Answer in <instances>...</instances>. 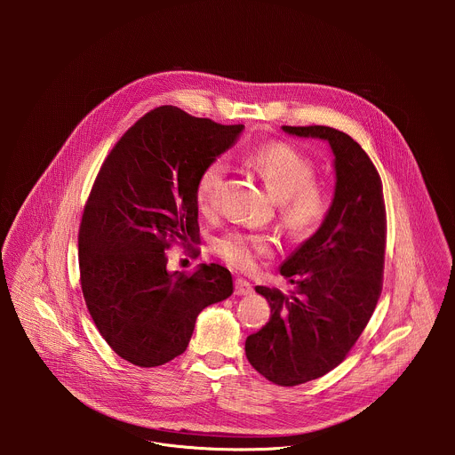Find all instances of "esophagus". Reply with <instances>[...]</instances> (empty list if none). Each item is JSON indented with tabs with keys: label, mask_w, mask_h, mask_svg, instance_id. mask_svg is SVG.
<instances>
[{
	"label": "esophagus",
	"mask_w": 455,
	"mask_h": 455,
	"mask_svg": "<svg viewBox=\"0 0 455 455\" xmlns=\"http://www.w3.org/2000/svg\"><path fill=\"white\" fill-rule=\"evenodd\" d=\"M234 286H235V295H248L251 293V284L241 277H237L234 281Z\"/></svg>",
	"instance_id": "34e87169"
}]
</instances>
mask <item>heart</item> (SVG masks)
I'll list each match as a JSON object with an SVG mask.
<instances>
[{
    "label": "heart",
    "instance_id": "1",
    "mask_svg": "<svg viewBox=\"0 0 455 455\" xmlns=\"http://www.w3.org/2000/svg\"><path fill=\"white\" fill-rule=\"evenodd\" d=\"M244 162L263 178L265 185L281 202L284 225L297 235L315 232L330 212V194L315 181L316 167L311 158L286 142H268L250 149ZM228 174L225 158L211 160L194 185V204L204 216L220 211L221 190ZM274 237L261 232L232 228L214 237L212 246L225 263L250 272L261 257L274 251Z\"/></svg>",
    "mask_w": 455,
    "mask_h": 455
}]
</instances>
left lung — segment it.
Here are the masks:
<instances>
[{"instance_id": "8db88e82", "label": "left lung", "mask_w": 455, "mask_h": 455, "mask_svg": "<svg viewBox=\"0 0 455 455\" xmlns=\"http://www.w3.org/2000/svg\"><path fill=\"white\" fill-rule=\"evenodd\" d=\"M283 129L328 140L337 172L326 220L281 267L288 293L255 286L272 316L246 339V358L267 379L293 387L335 369L365 330L381 293L387 216L379 174L349 135L328 125Z\"/></svg>"}]
</instances>
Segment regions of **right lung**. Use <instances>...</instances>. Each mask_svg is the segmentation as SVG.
Listing matches in <instances>:
<instances>
[{
  "mask_svg": "<svg viewBox=\"0 0 455 455\" xmlns=\"http://www.w3.org/2000/svg\"><path fill=\"white\" fill-rule=\"evenodd\" d=\"M243 127L160 106L127 129L93 181L79 228L81 288L99 333L129 363L171 362L202 309L232 295L225 267L169 272L167 248L198 250L194 185Z\"/></svg>",
  "mask_w": 455,
  "mask_h": 455,
  "instance_id": "1",
  "label": "right lung"
}]
</instances>
